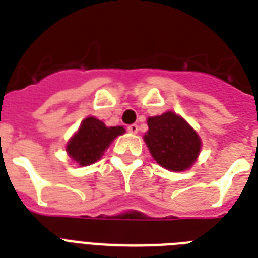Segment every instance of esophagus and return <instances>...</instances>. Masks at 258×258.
Here are the masks:
<instances>
[{
    "label": "esophagus",
    "mask_w": 258,
    "mask_h": 258,
    "mask_svg": "<svg viewBox=\"0 0 258 258\" xmlns=\"http://www.w3.org/2000/svg\"><path fill=\"white\" fill-rule=\"evenodd\" d=\"M127 130H128V133L131 134H137L138 133V125L137 124H130L128 127H127Z\"/></svg>",
    "instance_id": "esophagus-1"
}]
</instances>
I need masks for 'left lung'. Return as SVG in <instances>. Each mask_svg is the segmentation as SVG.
Here are the masks:
<instances>
[{
	"instance_id": "8db88e82",
	"label": "left lung",
	"mask_w": 258,
	"mask_h": 258,
	"mask_svg": "<svg viewBox=\"0 0 258 258\" xmlns=\"http://www.w3.org/2000/svg\"><path fill=\"white\" fill-rule=\"evenodd\" d=\"M145 142L155 161L167 170L182 171L196 162L201 150L197 133L174 112L149 117Z\"/></svg>"
}]
</instances>
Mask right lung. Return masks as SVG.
Wrapping results in <instances>:
<instances>
[{"instance_id": "1", "label": "right lung", "mask_w": 258, "mask_h": 258, "mask_svg": "<svg viewBox=\"0 0 258 258\" xmlns=\"http://www.w3.org/2000/svg\"><path fill=\"white\" fill-rule=\"evenodd\" d=\"M124 133V128L105 127L103 121L89 116L83 121L79 131L67 145V153L80 166L92 165L101 158L111 142Z\"/></svg>"}]
</instances>
